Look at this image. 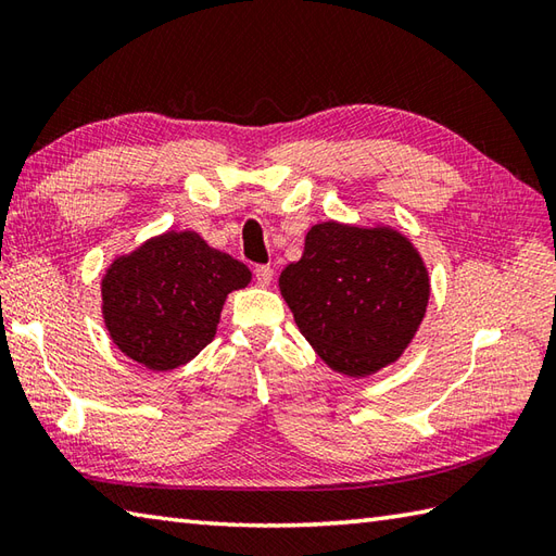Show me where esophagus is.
Returning a JSON list of instances; mask_svg holds the SVG:
<instances>
[{"label": "esophagus", "mask_w": 556, "mask_h": 556, "mask_svg": "<svg viewBox=\"0 0 556 556\" xmlns=\"http://www.w3.org/2000/svg\"><path fill=\"white\" fill-rule=\"evenodd\" d=\"M271 277H275V269H271L269 265H257L255 267V279H257L260 287H269Z\"/></svg>", "instance_id": "esophagus-1"}]
</instances>
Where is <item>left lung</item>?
<instances>
[{
  "mask_svg": "<svg viewBox=\"0 0 556 556\" xmlns=\"http://www.w3.org/2000/svg\"><path fill=\"white\" fill-rule=\"evenodd\" d=\"M279 291L329 368L370 377L401 358L428 311L430 275L418 248L389 224L317 222Z\"/></svg>",
  "mask_w": 556,
  "mask_h": 556,
  "instance_id": "8db88e82",
  "label": "left lung"
}]
</instances>
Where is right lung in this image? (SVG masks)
Masks as SVG:
<instances>
[{"label": "right lung", "mask_w": 556, "mask_h": 556, "mask_svg": "<svg viewBox=\"0 0 556 556\" xmlns=\"http://www.w3.org/2000/svg\"><path fill=\"white\" fill-rule=\"evenodd\" d=\"M251 269L195 231H164L102 275V320L124 356L152 372L193 361L217 334L224 301Z\"/></svg>", "instance_id": "add662e5"}]
</instances>
